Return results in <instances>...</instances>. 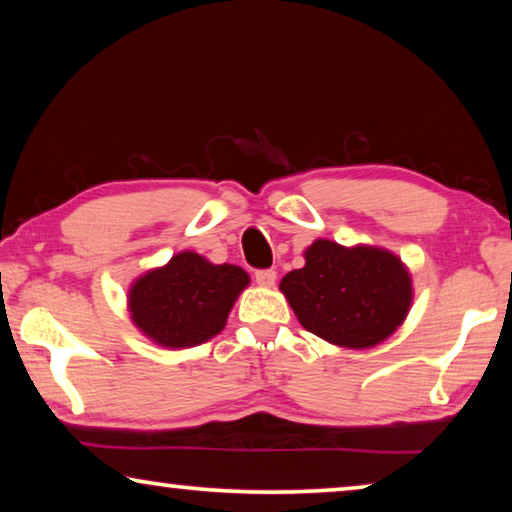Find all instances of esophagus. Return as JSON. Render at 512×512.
<instances>
[{"instance_id": "esophagus-1", "label": "esophagus", "mask_w": 512, "mask_h": 512, "mask_svg": "<svg viewBox=\"0 0 512 512\" xmlns=\"http://www.w3.org/2000/svg\"><path fill=\"white\" fill-rule=\"evenodd\" d=\"M276 280H278V273L273 269H264L255 273V282L259 287H273L276 285Z\"/></svg>"}]
</instances>
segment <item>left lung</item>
Masks as SVG:
<instances>
[{
    "label": "left lung",
    "mask_w": 512,
    "mask_h": 512,
    "mask_svg": "<svg viewBox=\"0 0 512 512\" xmlns=\"http://www.w3.org/2000/svg\"><path fill=\"white\" fill-rule=\"evenodd\" d=\"M303 269L280 280V292L305 331L345 349H370L404 324L414 282L391 250L315 239L305 248Z\"/></svg>",
    "instance_id": "1"
}]
</instances>
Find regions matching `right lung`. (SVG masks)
Here are the masks:
<instances>
[{
  "label": "right lung",
  "instance_id": "1",
  "mask_svg": "<svg viewBox=\"0 0 512 512\" xmlns=\"http://www.w3.org/2000/svg\"><path fill=\"white\" fill-rule=\"evenodd\" d=\"M248 285L250 276L241 266L213 264L200 253L181 250L167 264L137 276L126 305L144 338L165 349H186L225 329Z\"/></svg>",
  "mask_w": 512,
  "mask_h": 512
}]
</instances>
